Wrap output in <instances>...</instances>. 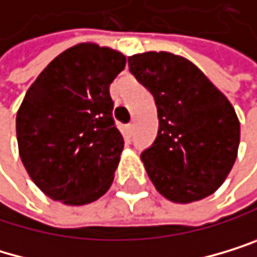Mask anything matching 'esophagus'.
<instances>
[{
  "instance_id": "esophagus-1",
  "label": "esophagus",
  "mask_w": 257,
  "mask_h": 257,
  "mask_svg": "<svg viewBox=\"0 0 257 257\" xmlns=\"http://www.w3.org/2000/svg\"><path fill=\"white\" fill-rule=\"evenodd\" d=\"M133 133H134V124H133V123L126 124V136H127V137H131Z\"/></svg>"
}]
</instances>
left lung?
Here are the masks:
<instances>
[{
  "label": "left lung",
  "instance_id": "obj_1",
  "mask_svg": "<svg viewBox=\"0 0 257 257\" xmlns=\"http://www.w3.org/2000/svg\"><path fill=\"white\" fill-rule=\"evenodd\" d=\"M127 63L158 109L156 141L141 155L158 193L177 204L213 194L238 152L240 121L232 104L180 55L145 52Z\"/></svg>",
  "mask_w": 257,
  "mask_h": 257
}]
</instances>
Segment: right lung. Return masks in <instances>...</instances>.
<instances>
[{
  "label": "right lung",
  "instance_id": "obj_1",
  "mask_svg": "<svg viewBox=\"0 0 257 257\" xmlns=\"http://www.w3.org/2000/svg\"><path fill=\"white\" fill-rule=\"evenodd\" d=\"M121 52L82 42L53 58L17 112L19 153L31 180L53 201L85 205L104 196L123 152L109 86Z\"/></svg>",
  "mask_w": 257,
  "mask_h": 257
}]
</instances>
